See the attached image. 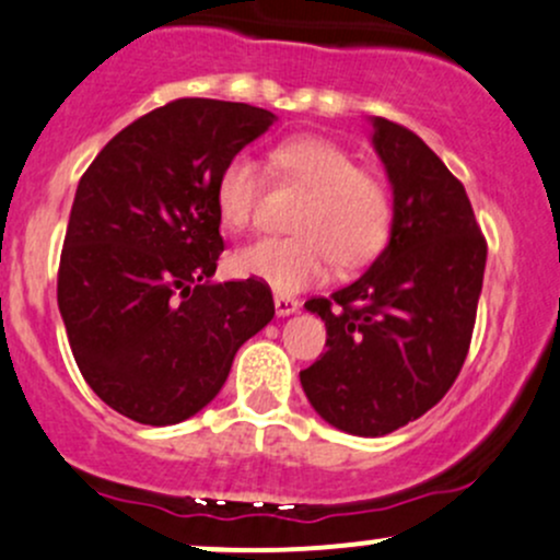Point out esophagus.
Masks as SVG:
<instances>
[{"label": "esophagus", "mask_w": 560, "mask_h": 560, "mask_svg": "<svg viewBox=\"0 0 560 560\" xmlns=\"http://www.w3.org/2000/svg\"><path fill=\"white\" fill-rule=\"evenodd\" d=\"M273 305L279 316H290V313L300 311V300L290 298V294H273Z\"/></svg>", "instance_id": "esophagus-1"}]
</instances>
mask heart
Here are the masks:
<instances>
[{"mask_svg":"<svg viewBox=\"0 0 560 560\" xmlns=\"http://www.w3.org/2000/svg\"><path fill=\"white\" fill-rule=\"evenodd\" d=\"M284 180L305 188L292 236H266L233 255V268L279 294H292L329 276L331 262L355 268L383 249L390 231V199L372 172L359 170L348 151L316 135L287 138L270 151ZM262 172L249 153H236L214 183V207L229 231L255 220Z\"/></svg>","mask_w":560,"mask_h":560,"instance_id":"heart-1","label":"heart"}]
</instances>
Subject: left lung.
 Wrapping results in <instances>:
<instances>
[{
    "instance_id": "8db88e82",
    "label": "left lung",
    "mask_w": 560,
    "mask_h": 560,
    "mask_svg": "<svg viewBox=\"0 0 560 560\" xmlns=\"http://www.w3.org/2000/svg\"><path fill=\"white\" fill-rule=\"evenodd\" d=\"M372 130L393 188L388 247L353 284L305 303L327 324V353L300 372L329 425L370 439L422 417L452 388L487 268L463 183L407 127L374 116Z\"/></svg>"
}]
</instances>
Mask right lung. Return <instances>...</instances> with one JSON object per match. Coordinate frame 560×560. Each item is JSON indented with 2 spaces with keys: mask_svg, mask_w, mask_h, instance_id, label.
<instances>
[{
  "mask_svg": "<svg viewBox=\"0 0 560 560\" xmlns=\"http://www.w3.org/2000/svg\"><path fill=\"white\" fill-rule=\"evenodd\" d=\"M273 121L247 103L180 97L110 138L79 180L58 308L82 377L135 422L175 425L205 409L273 318L268 284L212 281L214 183Z\"/></svg>",
  "mask_w": 560,
  "mask_h": 560,
  "instance_id": "right-lung-1",
  "label": "right lung"
}]
</instances>
